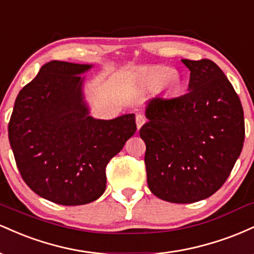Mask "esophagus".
I'll return each instance as SVG.
<instances>
[{"mask_svg": "<svg viewBox=\"0 0 254 254\" xmlns=\"http://www.w3.org/2000/svg\"><path fill=\"white\" fill-rule=\"evenodd\" d=\"M145 123V117L143 115H136V124L138 129H141V127Z\"/></svg>", "mask_w": 254, "mask_h": 254, "instance_id": "obj_1", "label": "esophagus"}]
</instances>
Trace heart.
Here are the masks:
<instances>
[{"label":"heart","mask_w":254,"mask_h":254,"mask_svg":"<svg viewBox=\"0 0 254 254\" xmlns=\"http://www.w3.org/2000/svg\"><path fill=\"white\" fill-rule=\"evenodd\" d=\"M170 72H171L170 69H167V68L153 69V70L148 72L147 76H145V80H147V83L149 84V86H157V84L161 82V81L164 80V77L167 74H170ZM174 81H178L177 74H171V75H169L167 78L165 79L164 83H162V86L168 87V86H170V83L174 82Z\"/></svg>","instance_id":"obj_1"}]
</instances>
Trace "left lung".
Segmentation results:
<instances>
[{
    "label": "left lung",
    "mask_w": 254,
    "mask_h": 254,
    "mask_svg": "<svg viewBox=\"0 0 254 254\" xmlns=\"http://www.w3.org/2000/svg\"><path fill=\"white\" fill-rule=\"evenodd\" d=\"M189 92L147 101L139 130L149 190L171 203H193L223 185L240 156L244 110L232 83L210 60H182Z\"/></svg>",
    "instance_id": "1"
}]
</instances>
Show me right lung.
<instances>
[{
  "mask_svg": "<svg viewBox=\"0 0 254 254\" xmlns=\"http://www.w3.org/2000/svg\"><path fill=\"white\" fill-rule=\"evenodd\" d=\"M92 64L51 61L19 92L8 136L24 182L38 196L82 205L106 189L105 168L135 133V115L89 116L80 75Z\"/></svg>",
  "mask_w": 254,
  "mask_h": 254,
  "instance_id": "1",
  "label": "right lung"
}]
</instances>
